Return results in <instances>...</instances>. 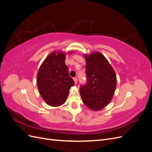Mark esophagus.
Listing matches in <instances>:
<instances>
[{"label":"esophagus","mask_w":152,"mask_h":152,"mask_svg":"<svg viewBox=\"0 0 152 152\" xmlns=\"http://www.w3.org/2000/svg\"><path fill=\"white\" fill-rule=\"evenodd\" d=\"M73 80H74V82H75V84H77V79L76 77L73 78Z\"/></svg>","instance_id":"esophagus-1"}]
</instances>
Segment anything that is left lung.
I'll return each instance as SVG.
<instances>
[{
  "mask_svg": "<svg viewBox=\"0 0 152 152\" xmlns=\"http://www.w3.org/2000/svg\"><path fill=\"white\" fill-rule=\"evenodd\" d=\"M87 83L81 86L83 103L93 111H99L112 99L117 86V77L107 59L99 52L84 54Z\"/></svg>",
  "mask_w": 152,
  "mask_h": 152,
  "instance_id": "left-lung-1",
  "label": "left lung"
}]
</instances>
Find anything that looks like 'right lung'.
I'll return each instance as SVG.
<instances>
[{"instance_id": "1", "label": "right lung", "mask_w": 152, "mask_h": 152, "mask_svg": "<svg viewBox=\"0 0 152 152\" xmlns=\"http://www.w3.org/2000/svg\"><path fill=\"white\" fill-rule=\"evenodd\" d=\"M65 58L66 53L54 50L44 59L37 73V84L39 93L44 102L51 107L65 103L69 90L75 85L69 76Z\"/></svg>"}]
</instances>
